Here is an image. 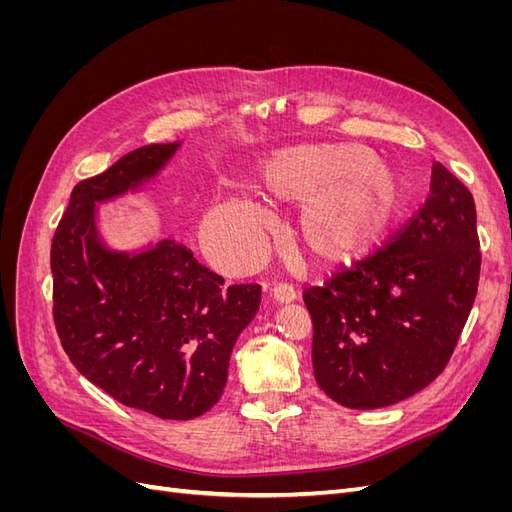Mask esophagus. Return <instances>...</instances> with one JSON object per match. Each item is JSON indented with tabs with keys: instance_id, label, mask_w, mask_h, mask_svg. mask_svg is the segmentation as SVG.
Wrapping results in <instances>:
<instances>
[{
	"instance_id": "esophagus-1",
	"label": "esophagus",
	"mask_w": 512,
	"mask_h": 512,
	"mask_svg": "<svg viewBox=\"0 0 512 512\" xmlns=\"http://www.w3.org/2000/svg\"><path fill=\"white\" fill-rule=\"evenodd\" d=\"M271 299L275 301V303H280V305H284V303H292V301H297V292H294L290 286H286V284H280V286H275L273 290H271Z\"/></svg>"
}]
</instances>
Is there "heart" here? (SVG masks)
<instances>
[{
  "label": "heart",
  "instance_id": "1",
  "mask_svg": "<svg viewBox=\"0 0 512 512\" xmlns=\"http://www.w3.org/2000/svg\"><path fill=\"white\" fill-rule=\"evenodd\" d=\"M260 188L277 203L301 205L297 239L322 267H344L374 254L410 207V183L367 147L301 143L260 166ZM269 215L250 196L232 194L207 218L213 260L239 271L262 252Z\"/></svg>",
  "mask_w": 512,
  "mask_h": 512
}]
</instances>
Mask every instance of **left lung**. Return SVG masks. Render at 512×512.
I'll list each match as a JSON object with an SVG mask.
<instances>
[{"label": "left lung", "mask_w": 512, "mask_h": 512, "mask_svg": "<svg viewBox=\"0 0 512 512\" xmlns=\"http://www.w3.org/2000/svg\"><path fill=\"white\" fill-rule=\"evenodd\" d=\"M478 250L474 198L436 162L429 198L389 247L303 294L324 395L376 410L436 380L476 299Z\"/></svg>", "instance_id": "1"}]
</instances>
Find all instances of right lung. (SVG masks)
Masks as SVG:
<instances>
[{"label": "right lung", "mask_w": 512, "mask_h": 512, "mask_svg": "<svg viewBox=\"0 0 512 512\" xmlns=\"http://www.w3.org/2000/svg\"><path fill=\"white\" fill-rule=\"evenodd\" d=\"M179 147H138L81 181L51 245L53 318L72 365L119 404L164 421L218 404L232 346L260 305V286L224 288L173 239L115 250L102 237L98 205L143 192Z\"/></svg>", "instance_id": "add662e5"}]
</instances>
